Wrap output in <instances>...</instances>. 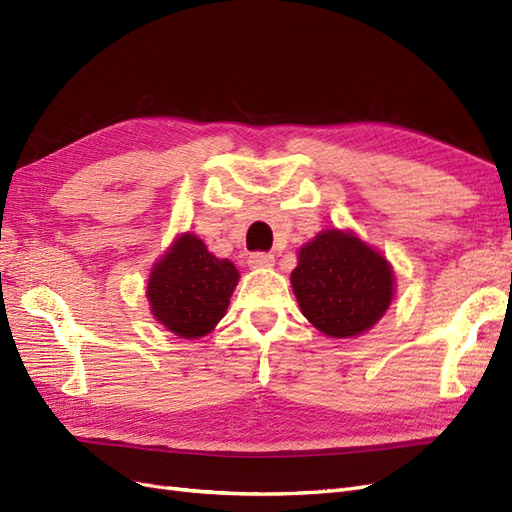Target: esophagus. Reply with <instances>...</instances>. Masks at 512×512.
<instances>
[{
  "instance_id": "1",
  "label": "esophagus",
  "mask_w": 512,
  "mask_h": 512,
  "mask_svg": "<svg viewBox=\"0 0 512 512\" xmlns=\"http://www.w3.org/2000/svg\"><path fill=\"white\" fill-rule=\"evenodd\" d=\"M273 262H275L273 254H267V252H254V254H250V258H247V265H250L252 269L271 267Z\"/></svg>"
}]
</instances>
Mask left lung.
Returning <instances> with one entry per match:
<instances>
[{
  "label": "left lung",
  "instance_id": "8db88e82",
  "mask_svg": "<svg viewBox=\"0 0 512 512\" xmlns=\"http://www.w3.org/2000/svg\"><path fill=\"white\" fill-rule=\"evenodd\" d=\"M290 282L303 316L329 337L371 329L393 299L389 262L339 230H324L301 247Z\"/></svg>",
  "mask_w": 512,
  "mask_h": 512
}]
</instances>
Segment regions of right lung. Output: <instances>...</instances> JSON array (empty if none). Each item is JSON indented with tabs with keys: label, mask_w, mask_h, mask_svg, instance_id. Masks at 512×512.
Listing matches in <instances>:
<instances>
[{
	"label": "right lung",
	"mask_w": 512,
	"mask_h": 512,
	"mask_svg": "<svg viewBox=\"0 0 512 512\" xmlns=\"http://www.w3.org/2000/svg\"><path fill=\"white\" fill-rule=\"evenodd\" d=\"M239 282L230 260L207 252L194 235H181L149 275L151 312L168 331L196 339L213 331Z\"/></svg>",
	"instance_id": "add662e5"
}]
</instances>
